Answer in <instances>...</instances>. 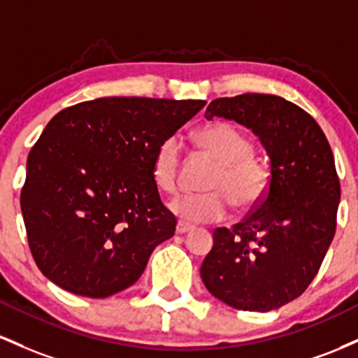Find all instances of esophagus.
Instances as JSON below:
<instances>
[{
	"label": "esophagus",
	"mask_w": 358,
	"mask_h": 358,
	"mask_svg": "<svg viewBox=\"0 0 358 358\" xmlns=\"http://www.w3.org/2000/svg\"><path fill=\"white\" fill-rule=\"evenodd\" d=\"M192 230V228L189 227V224H184V223H178V227H176V233L178 235H186V233H189Z\"/></svg>",
	"instance_id": "1"
}]
</instances>
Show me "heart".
Masks as SVG:
<instances>
[{
  "instance_id": "obj_1",
  "label": "heart",
  "mask_w": 358,
  "mask_h": 358,
  "mask_svg": "<svg viewBox=\"0 0 358 358\" xmlns=\"http://www.w3.org/2000/svg\"><path fill=\"white\" fill-rule=\"evenodd\" d=\"M199 147L218 162L208 187L211 192L182 194L171 203V211L182 223H211L227 218L231 203L238 210H250L266 196L268 169L255 155L254 145L243 131L230 123H213L196 134ZM182 145L178 136L160 142L152 162L155 186L167 194L179 191V166Z\"/></svg>"
}]
</instances>
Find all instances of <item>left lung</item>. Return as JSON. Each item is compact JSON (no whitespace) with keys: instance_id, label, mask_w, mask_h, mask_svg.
<instances>
[{"instance_id":"obj_1","label":"left lung","mask_w":358,"mask_h":358,"mask_svg":"<svg viewBox=\"0 0 358 358\" xmlns=\"http://www.w3.org/2000/svg\"><path fill=\"white\" fill-rule=\"evenodd\" d=\"M204 116L250 128L271 160V180L242 223L213 231L201 279L235 309H277L306 291L335 236L340 180L330 143L311 115L274 94L218 98Z\"/></svg>"}]
</instances>
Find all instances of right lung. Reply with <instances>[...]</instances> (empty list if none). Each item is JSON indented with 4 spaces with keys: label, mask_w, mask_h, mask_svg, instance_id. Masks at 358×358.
Wrapping results in <instances>:
<instances>
[{
    "label": "right lung",
    "mask_w": 358,
    "mask_h": 358,
    "mask_svg": "<svg viewBox=\"0 0 358 358\" xmlns=\"http://www.w3.org/2000/svg\"><path fill=\"white\" fill-rule=\"evenodd\" d=\"M204 104L113 96L74 104L47 123L28 154L20 198L47 279L86 298L134 286L178 223L152 178L155 150Z\"/></svg>",
    "instance_id": "1"
}]
</instances>
